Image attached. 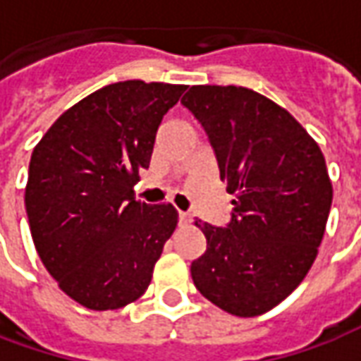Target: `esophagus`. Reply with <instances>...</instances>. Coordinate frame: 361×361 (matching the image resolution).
<instances>
[{
  "mask_svg": "<svg viewBox=\"0 0 361 361\" xmlns=\"http://www.w3.org/2000/svg\"><path fill=\"white\" fill-rule=\"evenodd\" d=\"M178 219H180L181 226H188L189 222H191V214H189V212L180 211V214H178Z\"/></svg>",
  "mask_w": 361,
  "mask_h": 361,
  "instance_id": "34e87169",
  "label": "esophagus"
}]
</instances>
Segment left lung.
<instances>
[{"label": "left lung", "mask_w": 361, "mask_h": 361, "mask_svg": "<svg viewBox=\"0 0 361 361\" xmlns=\"http://www.w3.org/2000/svg\"><path fill=\"white\" fill-rule=\"evenodd\" d=\"M209 137L234 195L226 226L195 220L207 251L197 290L220 310L255 317L300 286L317 257L333 203L325 158L284 108L243 87H191L181 98Z\"/></svg>", "instance_id": "obj_1"}]
</instances>
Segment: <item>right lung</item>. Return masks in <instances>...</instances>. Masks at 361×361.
I'll return each instance as SVG.
<instances>
[{
  "mask_svg": "<svg viewBox=\"0 0 361 361\" xmlns=\"http://www.w3.org/2000/svg\"><path fill=\"white\" fill-rule=\"evenodd\" d=\"M185 89L108 85L61 114L32 150L25 189L32 242L51 279L89 310L141 298L176 230L172 204L135 201L133 185Z\"/></svg>",
  "mask_w": 361,
  "mask_h": 361,
  "instance_id": "obj_1",
  "label": "right lung"
}]
</instances>
